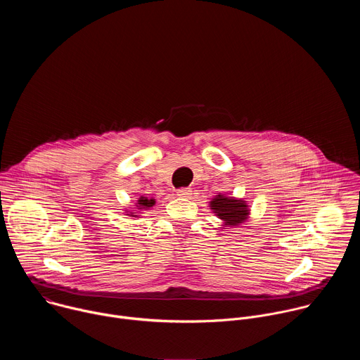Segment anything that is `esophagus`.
<instances>
[{"mask_svg":"<svg viewBox=\"0 0 360 360\" xmlns=\"http://www.w3.org/2000/svg\"><path fill=\"white\" fill-rule=\"evenodd\" d=\"M176 195L181 198H189L192 195V189L191 188H179L176 191Z\"/></svg>","mask_w":360,"mask_h":360,"instance_id":"1","label":"esophagus"}]
</instances>
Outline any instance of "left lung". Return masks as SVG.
Returning a JSON list of instances; mask_svg holds the SVG:
<instances>
[{
  "label": "left lung",
  "mask_w": 360,
  "mask_h": 360,
  "mask_svg": "<svg viewBox=\"0 0 360 360\" xmlns=\"http://www.w3.org/2000/svg\"><path fill=\"white\" fill-rule=\"evenodd\" d=\"M210 207L214 214L224 222V226H238L248 219L249 205L243 199H236L233 196L217 195Z\"/></svg>",
  "instance_id": "left-lung-1"
}]
</instances>
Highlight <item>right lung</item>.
<instances>
[{
	"mask_svg": "<svg viewBox=\"0 0 360 360\" xmlns=\"http://www.w3.org/2000/svg\"><path fill=\"white\" fill-rule=\"evenodd\" d=\"M155 205V199L153 198H146V196H141L136 202V210H149L150 207H153ZM127 215H131V217H136L135 212H129Z\"/></svg>",
	"mask_w": 360,
	"mask_h": 360,
	"instance_id": "obj_1",
	"label": "right lung"
}]
</instances>
